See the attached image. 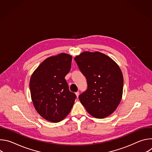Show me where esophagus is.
<instances>
[{
  "label": "esophagus",
  "mask_w": 152,
  "mask_h": 152,
  "mask_svg": "<svg viewBox=\"0 0 152 152\" xmlns=\"http://www.w3.org/2000/svg\"><path fill=\"white\" fill-rule=\"evenodd\" d=\"M75 94H76V96H77V97H78V96H79V92H76L75 93Z\"/></svg>",
  "instance_id": "34e87169"
}]
</instances>
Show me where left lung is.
Returning <instances> with one entry per match:
<instances>
[{"instance_id":"obj_1","label":"left lung","mask_w":152,"mask_h":152,"mask_svg":"<svg viewBox=\"0 0 152 152\" xmlns=\"http://www.w3.org/2000/svg\"><path fill=\"white\" fill-rule=\"evenodd\" d=\"M75 60L87 82V89L79 96L81 103L94 117L109 116L122 97L123 77L120 67L99 52H84Z\"/></svg>"}]
</instances>
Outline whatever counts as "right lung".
<instances>
[{
  "instance_id": "right-lung-1",
  "label": "right lung",
  "mask_w": 152,
  "mask_h": 152,
  "mask_svg": "<svg viewBox=\"0 0 152 152\" xmlns=\"http://www.w3.org/2000/svg\"><path fill=\"white\" fill-rule=\"evenodd\" d=\"M72 60V56L63 53L49 57L31 76L29 88L34 107L49 121L62 120L70 112L76 98L65 79L71 69Z\"/></svg>"
}]
</instances>
